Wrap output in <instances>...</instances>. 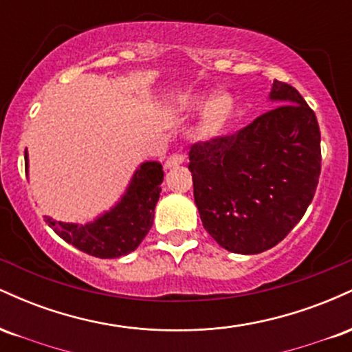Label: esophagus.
<instances>
[{
	"instance_id": "obj_1",
	"label": "esophagus",
	"mask_w": 352,
	"mask_h": 352,
	"mask_svg": "<svg viewBox=\"0 0 352 352\" xmlns=\"http://www.w3.org/2000/svg\"><path fill=\"white\" fill-rule=\"evenodd\" d=\"M185 159H187V155H185V153H182V152L173 153V155H170V157H168V159H167V162H165V167H167V168L177 167V165L184 164Z\"/></svg>"
}]
</instances>
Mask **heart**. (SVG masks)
Returning <instances> with one entry per match:
<instances>
[{
  "mask_svg": "<svg viewBox=\"0 0 352 352\" xmlns=\"http://www.w3.org/2000/svg\"><path fill=\"white\" fill-rule=\"evenodd\" d=\"M210 106L205 112L204 120H201L199 127V134L201 137H213L223 129L227 124L233 111V100L228 96H218L215 100L210 102V96L207 94H197V96H185L179 100L180 111H197L204 106Z\"/></svg>",
  "mask_w": 352,
  "mask_h": 352,
  "instance_id": "b5f03b06",
  "label": "heart"
}]
</instances>
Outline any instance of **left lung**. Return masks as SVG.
Masks as SVG:
<instances>
[{
    "mask_svg": "<svg viewBox=\"0 0 352 352\" xmlns=\"http://www.w3.org/2000/svg\"><path fill=\"white\" fill-rule=\"evenodd\" d=\"M280 106L235 134L190 148L188 170L201 223L218 245L240 254L273 248L308 210L321 173V132L302 96L273 80Z\"/></svg>",
    "mask_w": 352,
    "mask_h": 352,
    "instance_id": "left-lung-1",
    "label": "left lung"
}]
</instances>
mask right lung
Listing matches in <instances>:
<instances>
[{"mask_svg":"<svg viewBox=\"0 0 352 352\" xmlns=\"http://www.w3.org/2000/svg\"><path fill=\"white\" fill-rule=\"evenodd\" d=\"M28 172V152L24 151ZM162 165L145 162L132 177L131 185L111 212L87 225L63 223L46 217V223L64 241L96 258H119L134 252L144 240L153 221V210L159 201Z\"/></svg>","mask_w":352,"mask_h":352,"instance_id":"add662e5","label":"right lung"}]
</instances>
